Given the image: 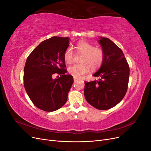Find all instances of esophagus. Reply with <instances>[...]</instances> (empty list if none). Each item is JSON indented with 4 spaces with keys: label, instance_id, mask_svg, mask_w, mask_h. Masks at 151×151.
<instances>
[{
    "label": "esophagus",
    "instance_id": "1",
    "mask_svg": "<svg viewBox=\"0 0 151 151\" xmlns=\"http://www.w3.org/2000/svg\"><path fill=\"white\" fill-rule=\"evenodd\" d=\"M77 81V79H76V78H74V82H76Z\"/></svg>",
    "mask_w": 151,
    "mask_h": 151
}]
</instances>
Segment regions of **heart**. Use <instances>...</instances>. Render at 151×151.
Wrapping results in <instances>:
<instances>
[{
	"mask_svg": "<svg viewBox=\"0 0 151 151\" xmlns=\"http://www.w3.org/2000/svg\"><path fill=\"white\" fill-rule=\"evenodd\" d=\"M77 53L83 55L80 64L73 65L68 67L69 74L77 79L81 78L84 74L89 72L91 68L96 70L103 64L104 59L103 50L99 47H94L93 45L85 41L79 42L76 46ZM64 61L70 64L74 59V52L71 48H67L63 55Z\"/></svg>",
	"mask_w": 151,
	"mask_h": 151,
	"instance_id": "b5f03b06",
	"label": "heart"
}]
</instances>
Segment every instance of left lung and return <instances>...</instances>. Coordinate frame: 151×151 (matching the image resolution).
Wrapping results in <instances>:
<instances>
[{"mask_svg": "<svg viewBox=\"0 0 151 151\" xmlns=\"http://www.w3.org/2000/svg\"><path fill=\"white\" fill-rule=\"evenodd\" d=\"M99 43L104 52V59L93 76L99 79L84 82V96L91 106L106 110L115 106L124 98L130 68L122 50L111 40L101 37Z\"/></svg>", "mask_w": 151, "mask_h": 151, "instance_id": "obj_1", "label": "left lung"}]
</instances>
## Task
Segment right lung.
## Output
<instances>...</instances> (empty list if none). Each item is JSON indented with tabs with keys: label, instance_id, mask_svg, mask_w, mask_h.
Masks as SVG:
<instances>
[{
	"label": "right lung",
	"instance_id": "add662e5",
	"mask_svg": "<svg viewBox=\"0 0 151 151\" xmlns=\"http://www.w3.org/2000/svg\"><path fill=\"white\" fill-rule=\"evenodd\" d=\"M69 38L53 36L40 43L27 58L24 68V86L31 101L38 108L54 111L62 107L74 78L65 74L63 55ZM55 73L61 76L53 79Z\"/></svg>",
	"mask_w": 151,
	"mask_h": 151
}]
</instances>
